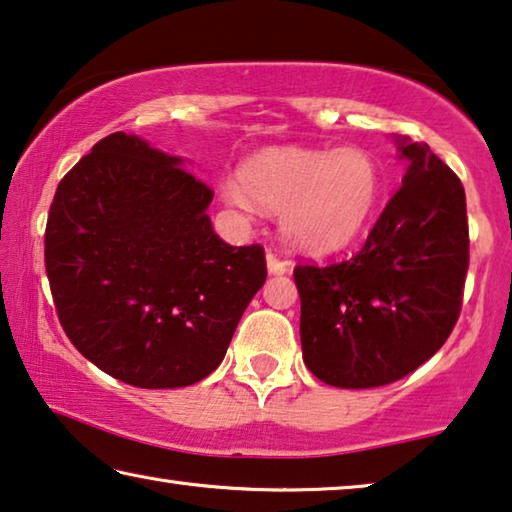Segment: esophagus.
Listing matches in <instances>:
<instances>
[{"label": "esophagus", "mask_w": 512, "mask_h": 512, "mask_svg": "<svg viewBox=\"0 0 512 512\" xmlns=\"http://www.w3.org/2000/svg\"><path fill=\"white\" fill-rule=\"evenodd\" d=\"M265 263H267V272L277 274V277H279V274H286L288 272V263L286 261H279V258L274 256V254H267L265 256Z\"/></svg>", "instance_id": "34e87169"}]
</instances>
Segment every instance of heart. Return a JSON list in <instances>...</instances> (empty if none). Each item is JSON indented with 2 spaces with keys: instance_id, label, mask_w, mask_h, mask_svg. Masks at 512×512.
<instances>
[{
  "instance_id": "1",
  "label": "heart",
  "mask_w": 512,
  "mask_h": 512,
  "mask_svg": "<svg viewBox=\"0 0 512 512\" xmlns=\"http://www.w3.org/2000/svg\"><path fill=\"white\" fill-rule=\"evenodd\" d=\"M380 192V169L361 148H265L242 164L240 180L222 185L233 208L281 212L288 245L313 256L348 247L371 222Z\"/></svg>"
}]
</instances>
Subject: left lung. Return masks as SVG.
<instances>
[{
    "instance_id": "8db88e82",
    "label": "left lung",
    "mask_w": 512,
    "mask_h": 512,
    "mask_svg": "<svg viewBox=\"0 0 512 512\" xmlns=\"http://www.w3.org/2000/svg\"><path fill=\"white\" fill-rule=\"evenodd\" d=\"M403 187L350 261L295 267L302 357L338 389L384 387L442 348L460 313L469 267L460 178L428 144L393 137Z\"/></svg>"
}]
</instances>
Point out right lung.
I'll use <instances>...</instances> for the list:
<instances>
[{
  "label": "right lung",
  "mask_w": 512,
  "mask_h": 512,
  "mask_svg": "<svg viewBox=\"0 0 512 512\" xmlns=\"http://www.w3.org/2000/svg\"><path fill=\"white\" fill-rule=\"evenodd\" d=\"M180 155L114 132L68 171L45 229L64 332L100 371L139 389L203 380L265 283L258 245L212 231V192Z\"/></svg>",
  "instance_id": "1"
}]
</instances>
